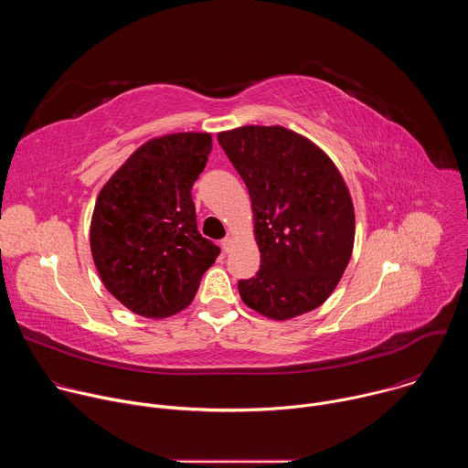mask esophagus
I'll return each instance as SVG.
<instances>
[{
  "label": "esophagus",
  "mask_w": 468,
  "mask_h": 468,
  "mask_svg": "<svg viewBox=\"0 0 468 468\" xmlns=\"http://www.w3.org/2000/svg\"><path fill=\"white\" fill-rule=\"evenodd\" d=\"M220 246H222V251L228 253V251L231 250V246H233V239H231V237H226V239L220 242Z\"/></svg>",
  "instance_id": "obj_1"
}]
</instances>
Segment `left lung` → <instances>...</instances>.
Listing matches in <instances>:
<instances>
[{
    "label": "left lung",
    "instance_id": "obj_1",
    "mask_svg": "<svg viewBox=\"0 0 468 468\" xmlns=\"http://www.w3.org/2000/svg\"><path fill=\"white\" fill-rule=\"evenodd\" d=\"M218 143L244 179L261 266L239 282L242 302L271 320L322 305L352 257L356 211L327 154L283 125H242Z\"/></svg>",
    "mask_w": 468,
    "mask_h": 468
}]
</instances>
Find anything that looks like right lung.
<instances>
[{
    "label": "right lung",
    "mask_w": 468,
    "mask_h": 468,
    "mask_svg": "<svg viewBox=\"0 0 468 468\" xmlns=\"http://www.w3.org/2000/svg\"><path fill=\"white\" fill-rule=\"evenodd\" d=\"M211 133H170L139 146L101 186L90 251L105 289L129 311L166 318L190 305L220 248L196 226L190 188Z\"/></svg>",
    "instance_id": "obj_1"
}]
</instances>
